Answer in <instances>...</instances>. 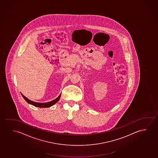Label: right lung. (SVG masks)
I'll use <instances>...</instances> for the list:
<instances>
[{
  "instance_id": "1",
  "label": "right lung",
  "mask_w": 158,
  "mask_h": 158,
  "mask_svg": "<svg viewBox=\"0 0 158 158\" xmlns=\"http://www.w3.org/2000/svg\"><path fill=\"white\" fill-rule=\"evenodd\" d=\"M22 97L24 98V99L27 102V103H29V104H31V105H34L35 106L39 107V108H48V107H50V106H52V105H54L55 103H57V102L59 101L60 98L61 97V94H60L59 97H57L55 99L53 100V101L49 102L48 103H37V102H33V101H30L29 99L27 98V97H25L24 96H23L22 94Z\"/></svg>"
}]
</instances>
